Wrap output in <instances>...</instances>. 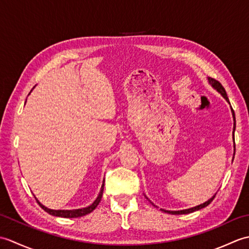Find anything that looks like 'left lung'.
I'll return each mask as SVG.
<instances>
[{
	"label": "left lung",
	"mask_w": 249,
	"mask_h": 249,
	"mask_svg": "<svg viewBox=\"0 0 249 249\" xmlns=\"http://www.w3.org/2000/svg\"><path fill=\"white\" fill-rule=\"evenodd\" d=\"M208 81H209V83L211 84V86H212V88L214 89H216V91H217L221 96H223L227 102L229 103V98H228V96H227V93H226V89H224V87L221 86V84L217 81V80H215V79H213V78H208ZM230 104V103H229ZM231 112H232V116H233V121H234V123H233V131H232V134H233V141H234V131H235V115H234V111L232 110V108H231ZM233 147H234V154H235V143H234V145H233ZM215 196H216V194L213 196L212 198H210L208 201H205L204 203H201V204H199V205H197V206H194V208H190V209H186V210H181V211H168V210H163V209H160L162 212H165V213H168V214H172V215H181V214H189V213H193V212H196V211H199V210H201V209H203V208H205V206H208L211 202H212L213 201V199L215 198ZM146 197V196H145ZM146 199H149L146 197ZM150 201V200H149ZM151 202V201H150ZM152 203V202H151ZM153 205H154V203H152Z\"/></svg>",
	"instance_id": "8db88e82"
}]
</instances>
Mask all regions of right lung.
I'll return each instance as SVG.
<instances>
[{"label":"right lung","mask_w":249,"mask_h":249,"mask_svg":"<svg viewBox=\"0 0 249 249\" xmlns=\"http://www.w3.org/2000/svg\"><path fill=\"white\" fill-rule=\"evenodd\" d=\"M26 103V102H25ZM104 183H105V179L103 181V185H102V188H100V192L97 196V198L94 200V202L91 204L87 206V208H82V209H75V210H52V209H48L47 206H45L44 204H41L38 200L36 199L37 203L39 204V206L41 209H43L44 211H46L47 213H49L50 215H53V216H56V217H64V218H77V217H81V216H84L87 214H89L91 212H93V211L96 209V206L99 204L100 200H102V197H103V192H104Z\"/></svg>","instance_id":"right-lung-1"}]
</instances>
